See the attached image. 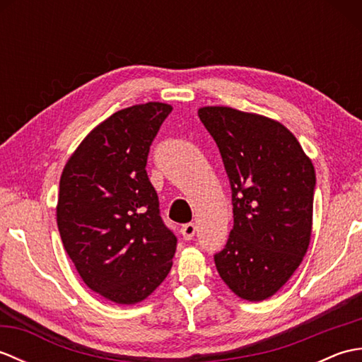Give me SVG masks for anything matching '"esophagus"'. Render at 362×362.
I'll return each mask as SVG.
<instances>
[{"label":"esophagus","instance_id":"obj_1","mask_svg":"<svg viewBox=\"0 0 362 362\" xmlns=\"http://www.w3.org/2000/svg\"><path fill=\"white\" fill-rule=\"evenodd\" d=\"M196 230H197V227H196V224H193V222H189V224L183 226V227H182L183 240H187V241L193 240V236L196 235Z\"/></svg>","mask_w":362,"mask_h":362}]
</instances>
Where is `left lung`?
<instances>
[{
    "mask_svg": "<svg viewBox=\"0 0 362 362\" xmlns=\"http://www.w3.org/2000/svg\"><path fill=\"white\" fill-rule=\"evenodd\" d=\"M216 141L232 188L233 228L214 263L238 297L274 296L308 250L316 173L279 121L232 109L197 112Z\"/></svg>",
    "mask_w": 362,
    "mask_h": 362,
    "instance_id": "obj_1",
    "label": "left lung"
}]
</instances>
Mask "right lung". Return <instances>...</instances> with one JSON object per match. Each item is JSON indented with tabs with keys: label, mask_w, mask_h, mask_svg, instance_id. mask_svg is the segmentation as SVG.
<instances>
[{
	"label": "right lung",
	"mask_w": 362,
	"mask_h": 362,
	"mask_svg": "<svg viewBox=\"0 0 362 362\" xmlns=\"http://www.w3.org/2000/svg\"><path fill=\"white\" fill-rule=\"evenodd\" d=\"M173 107L138 104L83 138L60 177L57 227L87 286L118 305L141 302L171 271L177 238L160 216L146 173L151 144Z\"/></svg>",
	"instance_id": "add662e5"
}]
</instances>
